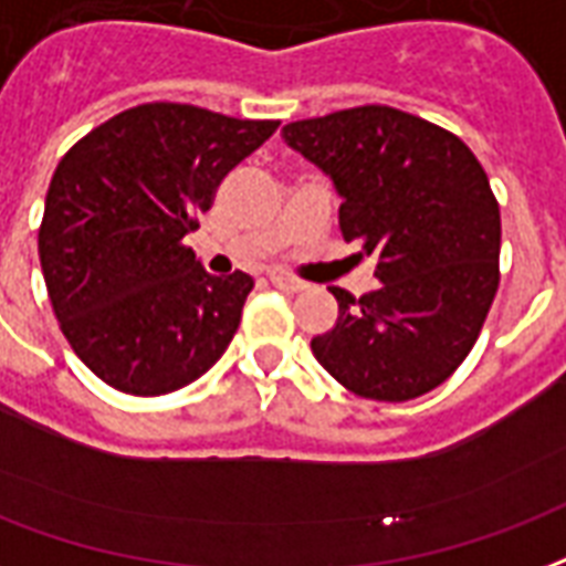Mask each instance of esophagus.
<instances>
[{"label": "esophagus", "mask_w": 566, "mask_h": 566, "mask_svg": "<svg viewBox=\"0 0 566 566\" xmlns=\"http://www.w3.org/2000/svg\"><path fill=\"white\" fill-rule=\"evenodd\" d=\"M270 282L275 284L279 291H287V294H300V291H305V282H300L294 275H282V272L270 275Z\"/></svg>", "instance_id": "esophagus-1"}]
</instances>
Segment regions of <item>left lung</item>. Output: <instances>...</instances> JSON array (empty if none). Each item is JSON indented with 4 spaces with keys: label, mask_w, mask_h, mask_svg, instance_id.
I'll use <instances>...</instances> for the list:
<instances>
[{
    "label": "left lung",
    "mask_w": 566,
    "mask_h": 566,
    "mask_svg": "<svg viewBox=\"0 0 566 566\" xmlns=\"http://www.w3.org/2000/svg\"><path fill=\"white\" fill-rule=\"evenodd\" d=\"M333 179L338 224L380 287H329L338 321L312 338L333 378L375 401H408L462 366L497 294L501 212L476 155L441 125L366 104L284 125Z\"/></svg>",
    "instance_id": "1"
}]
</instances>
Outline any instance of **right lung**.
Listing matches in <instances>:
<instances>
[{
  "label": "right lung",
  "instance_id": "right-lung-1",
  "mask_svg": "<svg viewBox=\"0 0 566 566\" xmlns=\"http://www.w3.org/2000/svg\"><path fill=\"white\" fill-rule=\"evenodd\" d=\"M279 128L195 104L116 113L62 155L38 258L71 350L128 396H165L216 366L254 279L209 275L186 233Z\"/></svg>",
  "mask_w": 566,
  "mask_h": 566
}]
</instances>
